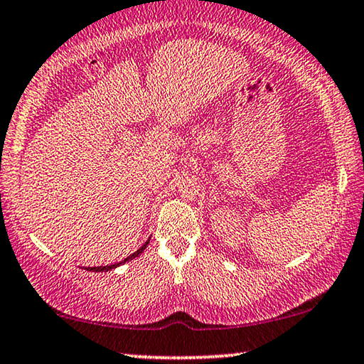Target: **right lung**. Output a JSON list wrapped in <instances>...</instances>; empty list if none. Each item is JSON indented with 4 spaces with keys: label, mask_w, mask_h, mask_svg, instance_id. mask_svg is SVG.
<instances>
[{
    "label": "right lung",
    "mask_w": 364,
    "mask_h": 364,
    "mask_svg": "<svg viewBox=\"0 0 364 364\" xmlns=\"http://www.w3.org/2000/svg\"><path fill=\"white\" fill-rule=\"evenodd\" d=\"M149 242H150V238H149V240H147V242H145V243H144V245H142V247H140V248H139V250H137V252H134L132 255H129V257H127V258H124V259H122V262H119V263H114V264H107V267H95V268H86V269H88V271H95V273H97V271H111V269H114V268L121 267V264H122V263H127V262H130V259L137 258V257H139V255H140V253H142V252L145 250V248H147V245H149Z\"/></svg>",
    "instance_id": "1"
}]
</instances>
